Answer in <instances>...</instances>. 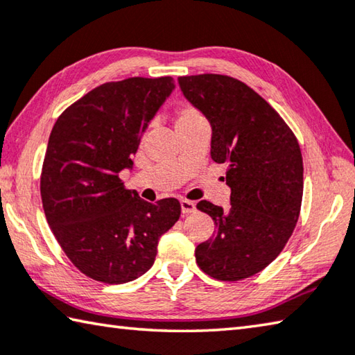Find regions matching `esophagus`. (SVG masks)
<instances>
[{
  "mask_svg": "<svg viewBox=\"0 0 355 355\" xmlns=\"http://www.w3.org/2000/svg\"><path fill=\"white\" fill-rule=\"evenodd\" d=\"M180 203H182V212L184 216H188L191 212L196 211V203L191 202V200H182Z\"/></svg>",
  "mask_w": 355,
  "mask_h": 355,
  "instance_id": "obj_1",
  "label": "esophagus"
}]
</instances>
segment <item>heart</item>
<instances>
[{"label": "heart", "mask_w": 355, "mask_h": 355, "mask_svg": "<svg viewBox=\"0 0 355 355\" xmlns=\"http://www.w3.org/2000/svg\"><path fill=\"white\" fill-rule=\"evenodd\" d=\"M203 119L202 113H200L196 107L189 104H180L175 110H173V125H175V130H182V128L188 127L194 122Z\"/></svg>", "instance_id": "obj_1"}]
</instances>
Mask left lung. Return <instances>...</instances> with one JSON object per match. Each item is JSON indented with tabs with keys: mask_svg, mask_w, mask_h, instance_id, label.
I'll return each mask as SVG.
<instances>
[{
	"mask_svg": "<svg viewBox=\"0 0 355 355\" xmlns=\"http://www.w3.org/2000/svg\"><path fill=\"white\" fill-rule=\"evenodd\" d=\"M182 92L212 127L211 158L227 166L228 209L208 200L216 233L197 245V266L218 281L262 272L284 250L302 202L301 149L286 121L247 83L225 74L178 77Z\"/></svg>",
	"mask_w": 355,
	"mask_h": 355,
	"instance_id": "1",
	"label": "left lung"
}]
</instances>
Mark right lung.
I'll list each match as a JSON object with an SVG mask.
<instances>
[{
  "label": "right lung",
  "mask_w": 355,
  "mask_h": 355,
  "mask_svg": "<svg viewBox=\"0 0 355 355\" xmlns=\"http://www.w3.org/2000/svg\"><path fill=\"white\" fill-rule=\"evenodd\" d=\"M173 87L171 76L102 83L51 132L40 175L44 216L63 253L94 281L124 284L144 275L182 214L177 198L147 203L119 177Z\"/></svg>",
  "instance_id": "right-lung-1"
}]
</instances>
